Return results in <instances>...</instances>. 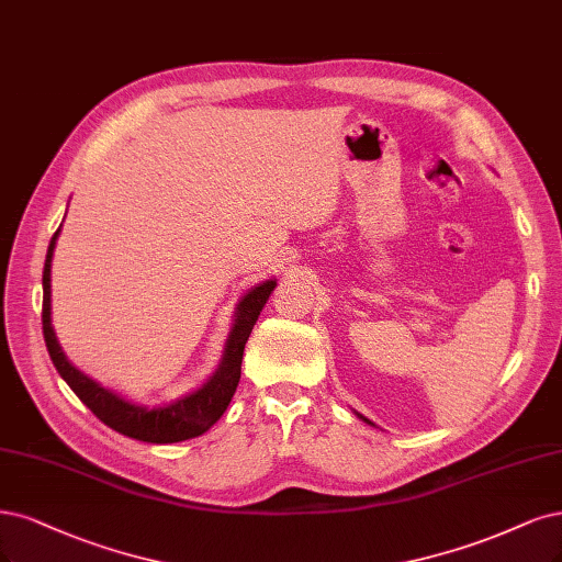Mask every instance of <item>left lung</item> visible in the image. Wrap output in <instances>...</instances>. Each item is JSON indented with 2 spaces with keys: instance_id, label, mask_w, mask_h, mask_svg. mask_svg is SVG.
<instances>
[{
  "instance_id": "obj_1",
  "label": "left lung",
  "mask_w": 562,
  "mask_h": 562,
  "mask_svg": "<svg viewBox=\"0 0 562 562\" xmlns=\"http://www.w3.org/2000/svg\"><path fill=\"white\" fill-rule=\"evenodd\" d=\"M358 416H360V414H358ZM360 418H362V420H364V423H370V425H372V420H367V418H364V416H360Z\"/></svg>"
}]
</instances>
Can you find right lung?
Here are the masks:
<instances>
[{"instance_id": "right-lung-1", "label": "right lung", "mask_w": 562, "mask_h": 562, "mask_svg": "<svg viewBox=\"0 0 562 562\" xmlns=\"http://www.w3.org/2000/svg\"><path fill=\"white\" fill-rule=\"evenodd\" d=\"M63 227V225H60ZM60 227L53 235L48 244V254L44 262V308H42V323H44V339L48 356L55 364V370L69 383V389L79 395V400L88 409L100 418L111 430L121 432L125 437L148 441V443H173L186 441L192 437L204 435L211 425H214L227 409V404L235 395L239 376H241V358L244 346L248 341L250 330L267 304L272 290L277 288V279H267L254 285L248 293L239 300L235 308V321H232L229 335L225 339V348L216 372L211 374L200 389L190 391L177 400L158 406L134 404L119 393L104 389L88 374L67 360L60 341L55 337L53 323H50V262L55 241L60 237Z\"/></svg>"}]
</instances>
